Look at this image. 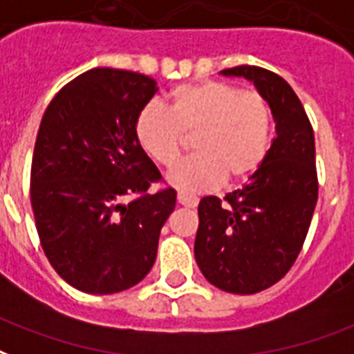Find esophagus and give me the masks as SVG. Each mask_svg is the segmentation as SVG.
<instances>
[{"instance_id": "34e87169", "label": "esophagus", "mask_w": 354, "mask_h": 354, "mask_svg": "<svg viewBox=\"0 0 354 354\" xmlns=\"http://www.w3.org/2000/svg\"><path fill=\"white\" fill-rule=\"evenodd\" d=\"M178 203L185 206V208H195L198 204L197 197H191V195H185V193H178Z\"/></svg>"}]
</instances>
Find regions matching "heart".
I'll list each match as a JSON object with an SVG mask.
<instances>
[{
  "instance_id": "b5f03b06",
  "label": "heart",
  "mask_w": 354,
  "mask_h": 354,
  "mask_svg": "<svg viewBox=\"0 0 354 354\" xmlns=\"http://www.w3.org/2000/svg\"><path fill=\"white\" fill-rule=\"evenodd\" d=\"M135 137L157 165L180 161L185 137H193V156L167 176L172 187L189 193L223 184H242L261 167L270 150L272 112L255 91H240L221 80L180 84L167 95V111L146 104L135 120Z\"/></svg>"
}]
</instances>
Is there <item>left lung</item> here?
Returning a JSON list of instances; mask_svg holds the SVG:
<instances>
[{
    "mask_svg": "<svg viewBox=\"0 0 354 354\" xmlns=\"http://www.w3.org/2000/svg\"><path fill=\"white\" fill-rule=\"evenodd\" d=\"M253 82L276 124L263 167L242 189L198 203L195 259L217 289L253 295L277 283L302 250L317 204L315 138L283 78L255 65L221 71Z\"/></svg>",
    "mask_w": 354,
    "mask_h": 354,
    "instance_id": "1",
    "label": "left lung"
}]
</instances>
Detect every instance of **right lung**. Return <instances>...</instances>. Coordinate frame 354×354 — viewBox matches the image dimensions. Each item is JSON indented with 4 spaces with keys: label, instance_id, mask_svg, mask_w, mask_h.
<instances>
[{
    "label": "right lung",
    "instance_id": "right-lung-1",
    "mask_svg": "<svg viewBox=\"0 0 354 354\" xmlns=\"http://www.w3.org/2000/svg\"><path fill=\"white\" fill-rule=\"evenodd\" d=\"M153 78L97 67L57 91L31 163V208L52 268L90 295L142 281L176 191L148 193L161 174L135 137Z\"/></svg>",
    "mask_w": 354,
    "mask_h": 354
}]
</instances>
